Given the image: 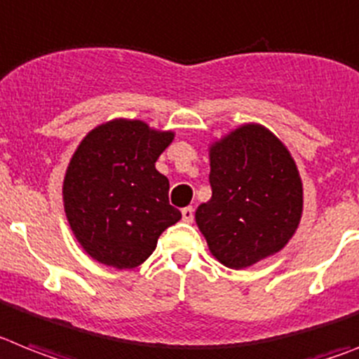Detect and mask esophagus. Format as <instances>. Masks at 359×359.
Wrapping results in <instances>:
<instances>
[{
	"label": "esophagus",
	"instance_id": "esophagus-1",
	"mask_svg": "<svg viewBox=\"0 0 359 359\" xmlns=\"http://www.w3.org/2000/svg\"><path fill=\"white\" fill-rule=\"evenodd\" d=\"M182 216H183V222L192 223L194 222V209H192V207H185V209L182 210Z\"/></svg>",
	"mask_w": 359,
	"mask_h": 359
}]
</instances>
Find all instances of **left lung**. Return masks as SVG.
Segmentation results:
<instances>
[{"label": "left lung", "mask_w": 359, "mask_h": 359, "mask_svg": "<svg viewBox=\"0 0 359 359\" xmlns=\"http://www.w3.org/2000/svg\"><path fill=\"white\" fill-rule=\"evenodd\" d=\"M212 198L196 223L217 262L245 269L278 252L302 219L303 187L292 156L262 125H243L210 147Z\"/></svg>", "instance_id": "1"}]
</instances>
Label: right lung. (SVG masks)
<instances>
[{
  "label": "right lung",
  "instance_id": "add662e5",
  "mask_svg": "<svg viewBox=\"0 0 359 359\" xmlns=\"http://www.w3.org/2000/svg\"><path fill=\"white\" fill-rule=\"evenodd\" d=\"M172 133L137 119H114L85 136L70 159L63 203L76 240L109 267L134 269L182 219L168 203V180L156 170Z\"/></svg>",
  "mask_w": 359,
  "mask_h": 359
}]
</instances>
